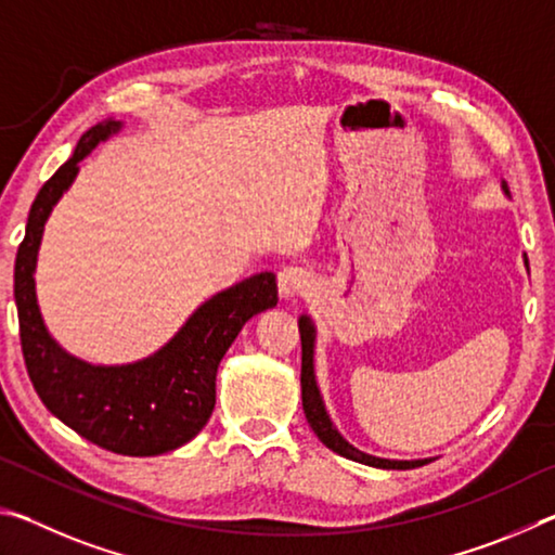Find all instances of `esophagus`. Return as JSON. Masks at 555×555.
<instances>
[{
  "label": "esophagus",
  "mask_w": 555,
  "mask_h": 555,
  "mask_svg": "<svg viewBox=\"0 0 555 555\" xmlns=\"http://www.w3.org/2000/svg\"><path fill=\"white\" fill-rule=\"evenodd\" d=\"M311 286V276L300 267H286L279 271V294L281 298H296Z\"/></svg>",
  "instance_id": "1"
}]
</instances>
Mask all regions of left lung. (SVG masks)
<instances>
[{"mask_svg": "<svg viewBox=\"0 0 555 555\" xmlns=\"http://www.w3.org/2000/svg\"><path fill=\"white\" fill-rule=\"evenodd\" d=\"M504 195H509V188L502 181ZM524 264L529 269V261L524 257ZM298 331H300V397H304V413L311 424L313 434L321 438L325 448H331L333 453L343 455L347 460H354V463L370 465V467H382V469H413L430 463V457L424 460H389V457H377L364 453V450L354 448L350 440H347L340 430L335 428L331 413L325 409L323 393L318 389L315 379V323L308 313H300L298 318Z\"/></svg>", "mask_w": 555, "mask_h": 555, "instance_id": "8db88e82", "label": "left lung"}]
</instances>
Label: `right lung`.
I'll return each instance as SVG.
<instances>
[{"label": "right lung", "mask_w": 555, "mask_h": 555, "mask_svg": "<svg viewBox=\"0 0 555 555\" xmlns=\"http://www.w3.org/2000/svg\"><path fill=\"white\" fill-rule=\"evenodd\" d=\"M125 127L102 119L80 137L73 156L36 195L14 264V298L26 370L55 418L112 453L162 455L193 440L215 409V377L242 325L279 304L276 274L261 271L218 291L188 315L156 352L127 364H92L63 350L43 323L36 296V261L43 228L80 162Z\"/></svg>", "instance_id": "add662e5"}]
</instances>
